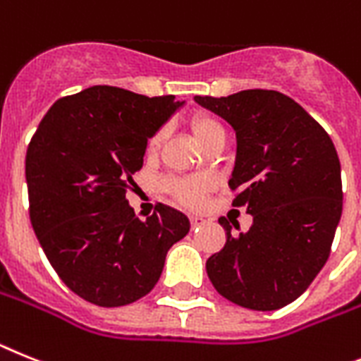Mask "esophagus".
Returning <instances> with one entry per match:
<instances>
[{
  "label": "esophagus",
  "mask_w": 361,
  "mask_h": 361,
  "mask_svg": "<svg viewBox=\"0 0 361 361\" xmlns=\"http://www.w3.org/2000/svg\"><path fill=\"white\" fill-rule=\"evenodd\" d=\"M205 220L202 216H190V227L195 229V227H198L200 224H204Z\"/></svg>",
  "instance_id": "esophagus-1"
}]
</instances>
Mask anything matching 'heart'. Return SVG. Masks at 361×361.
<instances>
[{
  "label": "heart",
  "mask_w": 361,
  "mask_h": 361,
  "mask_svg": "<svg viewBox=\"0 0 361 361\" xmlns=\"http://www.w3.org/2000/svg\"><path fill=\"white\" fill-rule=\"evenodd\" d=\"M190 128L195 132L196 139L204 147H209L214 139L222 137L224 126L220 121L214 119L213 115L200 114L192 117L190 121ZM163 139H165V130H156L147 141V152L156 154L161 147ZM163 190L166 195H171L172 198L178 200L180 204L187 205V207H196L202 204L205 192L209 190V180L204 176H187V178H169L163 181Z\"/></svg>",
  "instance_id": "1"
}]
</instances>
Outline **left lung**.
<instances>
[{
    "label": "left lung",
    "mask_w": 361,
    "mask_h": 361,
    "mask_svg": "<svg viewBox=\"0 0 361 361\" xmlns=\"http://www.w3.org/2000/svg\"><path fill=\"white\" fill-rule=\"evenodd\" d=\"M237 132L229 180L233 207L253 216L207 259L220 295L251 310H277L295 301L325 266L343 207L341 166L325 128L301 104L274 90L229 97H195ZM238 227V224H235Z\"/></svg>",
    "instance_id": "left-lung-1"
}]
</instances>
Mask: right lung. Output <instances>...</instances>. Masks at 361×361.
<instances>
[{
    "mask_svg": "<svg viewBox=\"0 0 361 361\" xmlns=\"http://www.w3.org/2000/svg\"><path fill=\"white\" fill-rule=\"evenodd\" d=\"M178 106L174 95L87 87L54 102L27 147L32 229L66 286L93 305L145 298L189 233L180 211L157 204L141 220L126 200L148 137Z\"/></svg>",
    "mask_w": 361,
    "mask_h": 361,
    "instance_id": "obj_1",
    "label": "right lung"
}]
</instances>
